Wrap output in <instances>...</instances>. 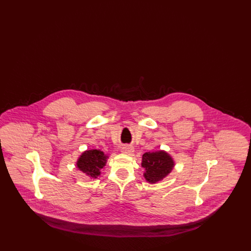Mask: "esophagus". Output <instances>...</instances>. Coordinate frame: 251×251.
I'll return each mask as SVG.
<instances>
[{
	"label": "esophagus",
	"instance_id": "1",
	"mask_svg": "<svg viewBox=\"0 0 251 251\" xmlns=\"http://www.w3.org/2000/svg\"><path fill=\"white\" fill-rule=\"evenodd\" d=\"M121 152L126 155H132L134 154V147L129 145H124L123 147H121Z\"/></svg>",
	"mask_w": 251,
	"mask_h": 251
}]
</instances>
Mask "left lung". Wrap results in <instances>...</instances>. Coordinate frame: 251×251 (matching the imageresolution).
<instances>
[{"instance_id":"left-lung-1","label":"left lung","mask_w":251,"mask_h":251,"mask_svg":"<svg viewBox=\"0 0 251 251\" xmlns=\"http://www.w3.org/2000/svg\"><path fill=\"white\" fill-rule=\"evenodd\" d=\"M142 167L145 172L143 174L149 184H156L169 176L175 167V160L164 150L146 152L142 156Z\"/></svg>"}]
</instances>
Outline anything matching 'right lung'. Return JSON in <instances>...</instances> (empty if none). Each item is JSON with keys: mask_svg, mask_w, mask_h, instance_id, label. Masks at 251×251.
Segmentation results:
<instances>
[{"mask_svg": "<svg viewBox=\"0 0 251 251\" xmlns=\"http://www.w3.org/2000/svg\"><path fill=\"white\" fill-rule=\"evenodd\" d=\"M108 156L96 149L84 151L76 161V168L90 178H96L105 167Z\"/></svg>", "mask_w": 251, "mask_h": 251, "instance_id": "1", "label": "right lung"}]
</instances>
